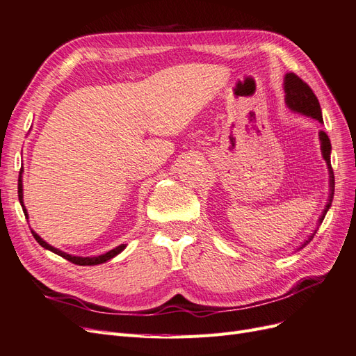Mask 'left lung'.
Instances as JSON below:
<instances>
[{"mask_svg": "<svg viewBox=\"0 0 356 356\" xmlns=\"http://www.w3.org/2000/svg\"><path fill=\"white\" fill-rule=\"evenodd\" d=\"M284 91H286V104L289 105L290 109H293V111H298V113H302L305 115L313 117V118H316V120L323 123L321 104H318V100H317V97L314 95V91L312 90V87H309L305 83V81L300 79L296 74H287L286 78H284ZM318 136H321V143H322L323 159L327 163V170H330V188H331L330 200H327V204L325 207V211H323V213L321 216V220H318V224H322L323 218H325V215L327 212V209L331 207V203H332L335 180H334V171H332V167H331V141H330V138H327V135L323 131H321ZM317 230H318V227L314 230V233L309 236L308 241H305L302 243V247H300V248H304L305 245H308L309 242L313 241Z\"/></svg>", "mask_w": 356, "mask_h": 356, "instance_id": "left-lung-1", "label": "left lung"}]
</instances>
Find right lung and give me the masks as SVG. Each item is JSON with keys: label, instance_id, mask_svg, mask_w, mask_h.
I'll use <instances>...</instances> for the list:
<instances>
[{"label": "right lung", "instance_id": "1", "mask_svg": "<svg viewBox=\"0 0 356 356\" xmlns=\"http://www.w3.org/2000/svg\"><path fill=\"white\" fill-rule=\"evenodd\" d=\"M22 170L19 171V181H17V197H19V203H21V206H22V211H24V213H25V218H29V213H26V209H25V206H24V195H22ZM33 233V236H34V239L39 242V245H42L43 248H47V250H49V251H52V252H56V254H58V256H61L63 259H66V260H69L70 263H74V265H79V266H93V265H100V263H105V261H108L109 259H113V257H115L118 252H122L123 250H124V247L126 245H118L117 248H114V250H111V251H108V252H105V254H102V256H97V257H76V256H70V254H66V252H63V251H60V250H57V248H54V247H51L49 243H47L44 242L40 236L38 234V233H34V232H31Z\"/></svg>", "mask_w": 356, "mask_h": 356}]
</instances>
